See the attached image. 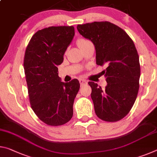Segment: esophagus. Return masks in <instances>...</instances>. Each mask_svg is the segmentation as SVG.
<instances>
[{"mask_svg":"<svg viewBox=\"0 0 157 157\" xmlns=\"http://www.w3.org/2000/svg\"><path fill=\"white\" fill-rule=\"evenodd\" d=\"M79 84H80L81 86H83V85H86L87 84V82L85 80V79H80L79 80Z\"/></svg>","mask_w":157,"mask_h":157,"instance_id":"obj_1","label":"esophagus"}]
</instances>
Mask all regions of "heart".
Returning <instances> with one entry per match:
<instances>
[{"label": "heart", "instance_id": "obj_1", "mask_svg": "<svg viewBox=\"0 0 157 157\" xmlns=\"http://www.w3.org/2000/svg\"><path fill=\"white\" fill-rule=\"evenodd\" d=\"M91 43V41L87 40V39H79L78 41H77V44H78V46L79 47V48H81L84 47L86 46V45H87L88 44Z\"/></svg>", "mask_w": 157, "mask_h": 157}]
</instances>
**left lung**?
Returning <instances> with one entry per match:
<instances>
[{
    "label": "left lung",
    "mask_w": 157,
    "mask_h": 157,
    "mask_svg": "<svg viewBox=\"0 0 157 157\" xmlns=\"http://www.w3.org/2000/svg\"><path fill=\"white\" fill-rule=\"evenodd\" d=\"M77 29L94 44L97 64L107 66L105 89L89 82L95 112L102 121H120L131 110L139 89V57L134 42L125 31L108 21L78 25Z\"/></svg>",
    "instance_id": "left-lung-1"
}]
</instances>
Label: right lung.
Returning a JSON list of instances; mask_svg holds the SVG:
<instances>
[{
    "label": "right lung",
    "mask_w": 157,
    "mask_h": 157,
    "mask_svg": "<svg viewBox=\"0 0 157 157\" xmlns=\"http://www.w3.org/2000/svg\"><path fill=\"white\" fill-rule=\"evenodd\" d=\"M75 35L73 26H52L37 31L25 50L24 71L31 107L37 117L50 126L71 120L79 82H63L57 66Z\"/></svg>",
    "instance_id": "1"
}]
</instances>
